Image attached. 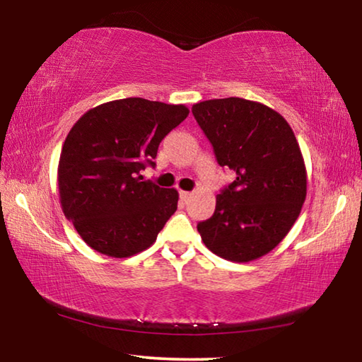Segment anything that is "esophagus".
<instances>
[{
  "label": "esophagus",
  "instance_id": "esophagus-1",
  "mask_svg": "<svg viewBox=\"0 0 362 362\" xmlns=\"http://www.w3.org/2000/svg\"><path fill=\"white\" fill-rule=\"evenodd\" d=\"M180 198H182V201H185V203H187V201L192 198V193H189V192H180Z\"/></svg>",
  "mask_w": 362,
  "mask_h": 362
}]
</instances>
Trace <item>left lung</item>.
<instances>
[{
    "label": "left lung",
    "instance_id": "left-lung-1",
    "mask_svg": "<svg viewBox=\"0 0 362 362\" xmlns=\"http://www.w3.org/2000/svg\"><path fill=\"white\" fill-rule=\"evenodd\" d=\"M194 119L217 163L236 180L198 223L206 247L230 262L268 254L296 223L306 198V169L289 122L263 103L228 97L194 103Z\"/></svg>",
    "mask_w": 362,
    "mask_h": 362
}]
</instances>
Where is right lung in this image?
Listing matches in <instances>:
<instances>
[{
    "instance_id": "add662e5",
    "label": "right lung",
    "mask_w": 362,
    "mask_h": 362,
    "mask_svg": "<svg viewBox=\"0 0 362 362\" xmlns=\"http://www.w3.org/2000/svg\"><path fill=\"white\" fill-rule=\"evenodd\" d=\"M185 105L140 97L102 103L79 118L59 159L60 204L83 241L124 259L148 249L177 211L179 193L144 180L158 146L187 118Z\"/></svg>"
}]
</instances>
